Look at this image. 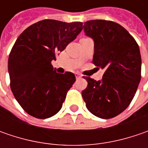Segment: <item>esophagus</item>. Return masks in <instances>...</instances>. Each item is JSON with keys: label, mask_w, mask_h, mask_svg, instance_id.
I'll return each instance as SVG.
<instances>
[{"label": "esophagus", "mask_w": 148, "mask_h": 148, "mask_svg": "<svg viewBox=\"0 0 148 148\" xmlns=\"http://www.w3.org/2000/svg\"><path fill=\"white\" fill-rule=\"evenodd\" d=\"M75 76H76V77H77V79H80V78H82V75L80 74V73H78V72H76L75 73Z\"/></svg>", "instance_id": "esophagus-1"}]
</instances>
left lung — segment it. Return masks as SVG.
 <instances>
[{"instance_id":"obj_1","label":"left lung","mask_w":148,"mask_h":148,"mask_svg":"<svg viewBox=\"0 0 148 148\" xmlns=\"http://www.w3.org/2000/svg\"><path fill=\"white\" fill-rule=\"evenodd\" d=\"M86 35L93 38V63L105 69L101 81L86 79L82 97L88 110L101 119H111L130 105L141 80L139 47L123 26L104 20L85 22Z\"/></svg>"}]
</instances>
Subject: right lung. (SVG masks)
I'll return each mask as SVG.
<instances>
[{
	"label": "right lung",
	"mask_w": 148,
	"mask_h": 148,
	"mask_svg": "<svg viewBox=\"0 0 148 148\" xmlns=\"http://www.w3.org/2000/svg\"><path fill=\"white\" fill-rule=\"evenodd\" d=\"M82 30V22L43 20L16 39L8 59L10 89L29 115L48 119L61 110L76 77L70 71L58 73L51 62Z\"/></svg>",
	"instance_id": "1"
}]
</instances>
